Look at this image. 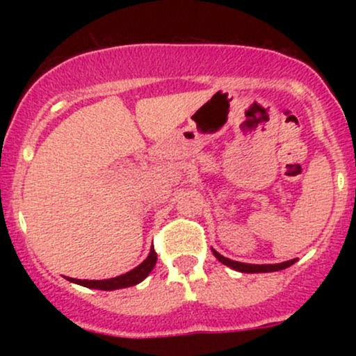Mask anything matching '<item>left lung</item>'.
<instances>
[{"mask_svg":"<svg viewBox=\"0 0 356 356\" xmlns=\"http://www.w3.org/2000/svg\"><path fill=\"white\" fill-rule=\"evenodd\" d=\"M212 252H214V256L218 257L220 263L226 264V266H229L232 269H236V271H241V273H273V271H281V269L289 268V266H291V264L296 263V259H291V261H284V263H280V264H246V263H239V261L227 259V257H224L222 254H219V252L214 251V249H212Z\"/></svg>","mask_w":356,"mask_h":356,"instance_id":"1","label":"left lung"}]
</instances>
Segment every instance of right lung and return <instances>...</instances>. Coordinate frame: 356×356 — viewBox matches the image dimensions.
Listing matches in <instances>:
<instances>
[{
  "mask_svg": "<svg viewBox=\"0 0 356 356\" xmlns=\"http://www.w3.org/2000/svg\"><path fill=\"white\" fill-rule=\"evenodd\" d=\"M155 263H157V252L154 251V248L150 249L149 256L142 264H138L137 268H134L132 271L125 273V275L117 276V277H110V280H75V277H68L72 283L87 286V288H93V289H104V291H112V289H120V288H129V286L138 284L140 281H144L149 273L152 271Z\"/></svg>",
  "mask_w": 356,
  "mask_h": 356,
  "instance_id": "obj_1",
  "label": "right lung"
}]
</instances>
